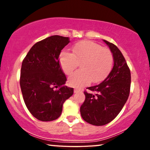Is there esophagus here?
I'll list each match as a JSON object with an SVG mask.
<instances>
[{
    "label": "esophagus",
    "mask_w": 150,
    "mask_h": 150,
    "mask_svg": "<svg viewBox=\"0 0 150 150\" xmlns=\"http://www.w3.org/2000/svg\"><path fill=\"white\" fill-rule=\"evenodd\" d=\"M82 92V89H78V88H75L74 89V92L75 93H78V92Z\"/></svg>",
    "instance_id": "1"
}]
</instances>
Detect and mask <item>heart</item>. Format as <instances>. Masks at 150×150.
Returning <instances> with one entry per match:
<instances>
[{"label":"heart","instance_id":"1","mask_svg":"<svg viewBox=\"0 0 150 150\" xmlns=\"http://www.w3.org/2000/svg\"><path fill=\"white\" fill-rule=\"evenodd\" d=\"M73 53L61 51L59 63L66 75H70L81 62L82 69L74 73L68 79L73 87H81L90 82L98 83L107 76L113 63L112 53L108 49L92 41H81L72 48Z\"/></svg>","mask_w":150,"mask_h":150}]
</instances>
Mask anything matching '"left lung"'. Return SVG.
I'll return each mask as SVG.
<instances>
[{"instance_id": "obj_1", "label": "left lung", "mask_w": 150, "mask_h": 150, "mask_svg": "<svg viewBox=\"0 0 150 150\" xmlns=\"http://www.w3.org/2000/svg\"><path fill=\"white\" fill-rule=\"evenodd\" d=\"M113 57V67L101 83L87 87L85 100L80 113L86 122L94 125H104L118 116L129 97L131 82L130 70L124 56L116 45L104 40Z\"/></svg>"}]
</instances>
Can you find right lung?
<instances>
[{
    "label": "right lung",
    "instance_id": "right-lung-1",
    "mask_svg": "<svg viewBox=\"0 0 150 150\" xmlns=\"http://www.w3.org/2000/svg\"><path fill=\"white\" fill-rule=\"evenodd\" d=\"M69 38L51 36L36 43L22 63L20 84L26 106L41 121L61 116L63 105L73 94L65 85L66 76L59 63L61 50Z\"/></svg>",
    "mask_w": 150,
    "mask_h": 150
}]
</instances>
